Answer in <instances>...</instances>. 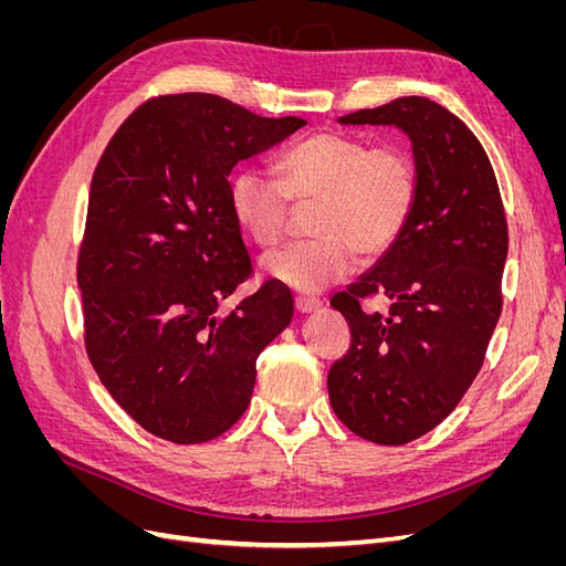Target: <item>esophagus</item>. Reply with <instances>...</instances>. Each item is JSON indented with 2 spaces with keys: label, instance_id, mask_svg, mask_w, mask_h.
I'll return each mask as SVG.
<instances>
[{
  "label": "esophagus",
  "instance_id": "obj_1",
  "mask_svg": "<svg viewBox=\"0 0 566 566\" xmlns=\"http://www.w3.org/2000/svg\"><path fill=\"white\" fill-rule=\"evenodd\" d=\"M318 306H321V300H316V297H304V295L295 297V310L300 314H312L318 310Z\"/></svg>",
  "mask_w": 566,
  "mask_h": 566
}]
</instances>
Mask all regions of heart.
<instances>
[{"label": "heart", "instance_id": "obj_1", "mask_svg": "<svg viewBox=\"0 0 566 566\" xmlns=\"http://www.w3.org/2000/svg\"><path fill=\"white\" fill-rule=\"evenodd\" d=\"M279 181L252 167L229 184L231 212L256 245H276L287 227L290 200L318 202L310 243L269 252L271 281L300 293H318L347 276L356 252L375 260L399 243L413 219L418 165L399 144L370 146L361 136L321 132L281 153Z\"/></svg>", "mask_w": 566, "mask_h": 566}]
</instances>
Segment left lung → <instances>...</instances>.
Masks as SVG:
<instances>
[{"mask_svg":"<svg viewBox=\"0 0 566 566\" xmlns=\"http://www.w3.org/2000/svg\"><path fill=\"white\" fill-rule=\"evenodd\" d=\"M408 134L420 193L399 243L331 304L349 352L328 373L335 416L354 434L401 447L447 418L484 364L501 318L507 221L486 150L468 125L424 96L339 117ZM382 294L385 314L360 302Z\"/></svg>","mask_w":566,"mask_h":566,"instance_id":"1","label":"left lung"}]
</instances>
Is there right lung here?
<instances>
[{
    "mask_svg": "<svg viewBox=\"0 0 566 566\" xmlns=\"http://www.w3.org/2000/svg\"><path fill=\"white\" fill-rule=\"evenodd\" d=\"M304 125L169 94L136 108L101 156L77 256L84 347L146 432L202 443L245 413L256 356L293 318V295L266 281L219 310L252 273L229 175Z\"/></svg>",
    "mask_w": 566,
    "mask_h": 566,
    "instance_id": "1",
    "label": "right lung"
}]
</instances>
